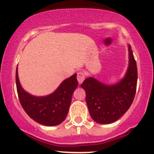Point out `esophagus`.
Here are the masks:
<instances>
[{"label":"esophagus","instance_id":"esophagus-1","mask_svg":"<svg viewBox=\"0 0 154 154\" xmlns=\"http://www.w3.org/2000/svg\"><path fill=\"white\" fill-rule=\"evenodd\" d=\"M77 80H78V82L79 84H81V83L85 80V74L83 73L82 72H79L78 73H77Z\"/></svg>","mask_w":154,"mask_h":154}]
</instances>
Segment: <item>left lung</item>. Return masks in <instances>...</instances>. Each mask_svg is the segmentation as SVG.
Segmentation results:
<instances>
[{
  "instance_id": "1",
  "label": "left lung",
  "mask_w": 154,
  "mask_h": 154,
  "mask_svg": "<svg viewBox=\"0 0 154 154\" xmlns=\"http://www.w3.org/2000/svg\"><path fill=\"white\" fill-rule=\"evenodd\" d=\"M129 64L126 74L115 84L109 85L90 77L81 85L85 91L90 115L95 122L111 124L118 120L130 107L135 98L137 81L136 61L128 45Z\"/></svg>"
}]
</instances>
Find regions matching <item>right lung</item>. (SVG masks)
<instances>
[{
	"mask_svg": "<svg viewBox=\"0 0 154 154\" xmlns=\"http://www.w3.org/2000/svg\"><path fill=\"white\" fill-rule=\"evenodd\" d=\"M16 83L21 105L35 122L45 126H56L64 121L68 114L74 91L78 85L77 74L63 81L57 89L45 96H35L24 91L16 71Z\"/></svg>",
	"mask_w": 154,
	"mask_h": 154,
	"instance_id": "right-lung-1",
	"label": "right lung"
}]
</instances>
